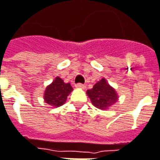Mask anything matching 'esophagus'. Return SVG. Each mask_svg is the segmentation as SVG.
<instances>
[{
    "label": "esophagus",
    "mask_w": 160,
    "mask_h": 160,
    "mask_svg": "<svg viewBox=\"0 0 160 160\" xmlns=\"http://www.w3.org/2000/svg\"><path fill=\"white\" fill-rule=\"evenodd\" d=\"M76 87L77 88H80V89H85L86 88V85L85 84H82V83H78V84H76Z\"/></svg>",
    "instance_id": "34e87169"
}]
</instances>
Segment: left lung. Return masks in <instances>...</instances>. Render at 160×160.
Instances as JSON below:
<instances>
[{"label":"left lung","instance_id":"obj_1","mask_svg":"<svg viewBox=\"0 0 160 160\" xmlns=\"http://www.w3.org/2000/svg\"><path fill=\"white\" fill-rule=\"evenodd\" d=\"M87 95L91 100V103L99 109H108L118 99L116 90L104 78L98 81L92 89H88Z\"/></svg>","mask_w":160,"mask_h":160}]
</instances>
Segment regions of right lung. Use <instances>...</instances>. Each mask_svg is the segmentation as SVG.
Listing matches in <instances>:
<instances>
[{
	"label": "right lung",
	"mask_w": 160,
	"mask_h": 160,
	"mask_svg": "<svg viewBox=\"0 0 160 160\" xmlns=\"http://www.w3.org/2000/svg\"><path fill=\"white\" fill-rule=\"evenodd\" d=\"M72 89L70 83H65L60 77H56L52 84L45 89L43 99L52 108H57L66 102L67 97Z\"/></svg>",
	"instance_id": "1"
}]
</instances>
